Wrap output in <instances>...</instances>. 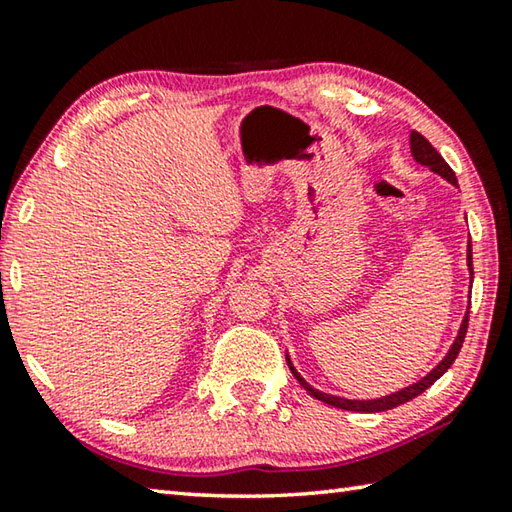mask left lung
Wrapping results in <instances>:
<instances>
[{
  "instance_id": "obj_1",
  "label": "left lung",
  "mask_w": 512,
  "mask_h": 512,
  "mask_svg": "<svg viewBox=\"0 0 512 512\" xmlns=\"http://www.w3.org/2000/svg\"><path fill=\"white\" fill-rule=\"evenodd\" d=\"M409 144H411V155L413 160L422 164V167H429V171L438 173L440 178H445L449 185L458 187V180H456V173L452 171V167L443 160V155H440L433 146L429 144V140H424V137L418 133V131H411V137H409ZM467 271H470V282L474 280V271H472V241H467ZM467 320H470V307H467L465 316H463V323L461 327H458V334L454 343L449 345V350L443 359H440V363L433 370H429L427 375H424L422 379L413 381V384L400 388V391H395L391 395H384V397H375V400H348V397H336V395H327L323 391H318V388H314L309 384V381H305V377L300 375V372L293 368V363L289 359L287 354V363L289 368L293 372V377H296L300 381V386L305 388V391L316 397V400L325 402L329 406H336V409H343V411H359V413H377V411H388V409H395V406H400L404 402L413 400V397H418L420 393L427 391V388L433 384V381L440 379L447 372V368L452 366V363L456 361L458 352H461L463 348V341H465V332H467Z\"/></svg>"
}]
</instances>
